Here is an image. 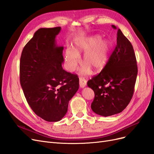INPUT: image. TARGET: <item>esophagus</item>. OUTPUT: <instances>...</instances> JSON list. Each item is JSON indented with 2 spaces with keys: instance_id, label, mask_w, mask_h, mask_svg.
Instances as JSON below:
<instances>
[{
  "instance_id": "esophagus-1",
  "label": "esophagus",
  "mask_w": 154,
  "mask_h": 154,
  "mask_svg": "<svg viewBox=\"0 0 154 154\" xmlns=\"http://www.w3.org/2000/svg\"><path fill=\"white\" fill-rule=\"evenodd\" d=\"M79 83L81 88H84L87 85V81L84 78H80L79 79Z\"/></svg>"
}]
</instances>
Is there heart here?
I'll return each instance as SVG.
<instances>
[{"label":"heart","instance_id":"heart-1","mask_svg":"<svg viewBox=\"0 0 154 154\" xmlns=\"http://www.w3.org/2000/svg\"><path fill=\"white\" fill-rule=\"evenodd\" d=\"M112 45L108 40H101L99 35L86 38L78 39L74 42V48H68L65 53V63L69 71H73L80 61V54L84 53L81 73L88 74L91 68L94 71L103 68L108 62Z\"/></svg>","mask_w":154,"mask_h":154}]
</instances>
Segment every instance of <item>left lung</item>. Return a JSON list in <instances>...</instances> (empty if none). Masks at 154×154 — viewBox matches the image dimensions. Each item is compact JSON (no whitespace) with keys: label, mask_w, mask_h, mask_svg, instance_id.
Masks as SVG:
<instances>
[{"label":"left lung","mask_w":154,"mask_h":154,"mask_svg":"<svg viewBox=\"0 0 154 154\" xmlns=\"http://www.w3.org/2000/svg\"><path fill=\"white\" fill-rule=\"evenodd\" d=\"M112 27L116 29L114 25ZM137 75V66L132 45L119 29L117 45L103 69L87 82L95 97L92 111L110 116L122 112L131 100Z\"/></svg>","instance_id":"1"}]
</instances>
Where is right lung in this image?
<instances>
[{
  "mask_svg": "<svg viewBox=\"0 0 154 154\" xmlns=\"http://www.w3.org/2000/svg\"><path fill=\"white\" fill-rule=\"evenodd\" d=\"M60 27L40 28L22 50L20 81L32 111L49 122H57L66 114L69 101L79 88V78L63 69V46L56 36Z\"/></svg>",
  "mask_w": 154,
  "mask_h": 154,
  "instance_id": "add662e5",
  "label": "right lung"
}]
</instances>
